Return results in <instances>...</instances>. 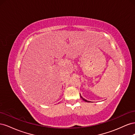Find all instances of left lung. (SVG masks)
Returning a JSON list of instances; mask_svg holds the SVG:
<instances>
[{"label":"left lung","instance_id":"obj_1","mask_svg":"<svg viewBox=\"0 0 135 135\" xmlns=\"http://www.w3.org/2000/svg\"><path fill=\"white\" fill-rule=\"evenodd\" d=\"M80 97L81 98V99H82L83 101H85V102H88V103H89V101H87V100H85V99H84V98H83L82 97H81V96L80 95Z\"/></svg>","mask_w":135,"mask_h":135}]
</instances>
